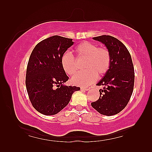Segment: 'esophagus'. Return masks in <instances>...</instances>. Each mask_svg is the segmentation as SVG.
<instances>
[{
  "instance_id": "obj_1",
  "label": "esophagus",
  "mask_w": 152,
  "mask_h": 152,
  "mask_svg": "<svg viewBox=\"0 0 152 152\" xmlns=\"http://www.w3.org/2000/svg\"><path fill=\"white\" fill-rule=\"evenodd\" d=\"M90 87H88V86H86V87H81V89L82 90H84V91H88V90H89L90 89Z\"/></svg>"
}]
</instances>
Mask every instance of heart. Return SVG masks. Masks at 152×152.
Segmentation results:
<instances>
[{"instance_id": "b5f03b06", "label": "heart", "mask_w": 152, "mask_h": 152, "mask_svg": "<svg viewBox=\"0 0 152 152\" xmlns=\"http://www.w3.org/2000/svg\"><path fill=\"white\" fill-rule=\"evenodd\" d=\"M78 59H86L85 70L75 74L72 82L78 86H88L95 82L97 74L102 76L108 72L111 64L110 51L104 48H99L98 45L89 42H82L76 48ZM61 66L64 72L73 75L78 70L76 60L69 52L64 53L61 59Z\"/></svg>"}]
</instances>
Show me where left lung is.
Here are the masks:
<instances>
[{"instance_id":"8db88e82","label":"left lung","mask_w":152,"mask_h":152,"mask_svg":"<svg viewBox=\"0 0 152 152\" xmlns=\"http://www.w3.org/2000/svg\"><path fill=\"white\" fill-rule=\"evenodd\" d=\"M104 44L110 53L111 64L97 86L104 88L99 90L100 97L91 106L100 114L113 115L124 110L133 91L134 71L131 54L127 48L116 38L109 35L93 37Z\"/></svg>"}]
</instances>
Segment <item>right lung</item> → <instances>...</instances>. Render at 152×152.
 I'll return each instance as SVG.
<instances>
[{"mask_svg":"<svg viewBox=\"0 0 152 152\" xmlns=\"http://www.w3.org/2000/svg\"><path fill=\"white\" fill-rule=\"evenodd\" d=\"M73 44L71 38L56 35L41 41L32 51L25 84L32 105L41 114H57L69 104L73 93L80 89L63 84L69 78L61 59Z\"/></svg>","mask_w":152,"mask_h":152,"instance_id":"right-lung-1","label":"right lung"}]
</instances>
